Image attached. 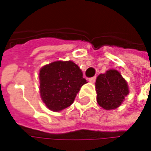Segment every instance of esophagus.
<instances>
[{
    "label": "esophagus",
    "instance_id": "34e87169",
    "mask_svg": "<svg viewBox=\"0 0 151 151\" xmlns=\"http://www.w3.org/2000/svg\"><path fill=\"white\" fill-rule=\"evenodd\" d=\"M95 80H96V77H93V78H89V82H91V83H94Z\"/></svg>",
    "mask_w": 151,
    "mask_h": 151
}]
</instances>
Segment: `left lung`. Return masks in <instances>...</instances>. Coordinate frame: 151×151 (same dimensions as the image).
I'll return each mask as SVG.
<instances>
[{"label": "left lung", "mask_w": 151, "mask_h": 151, "mask_svg": "<svg viewBox=\"0 0 151 151\" xmlns=\"http://www.w3.org/2000/svg\"><path fill=\"white\" fill-rule=\"evenodd\" d=\"M95 88L97 102L106 110L117 108L129 94L127 81L116 70H108L98 76Z\"/></svg>", "instance_id": "obj_1"}]
</instances>
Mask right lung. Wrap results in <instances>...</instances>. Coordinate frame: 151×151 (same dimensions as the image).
<instances>
[{
	"label": "right lung",
	"mask_w": 151,
	"mask_h": 151,
	"mask_svg": "<svg viewBox=\"0 0 151 151\" xmlns=\"http://www.w3.org/2000/svg\"><path fill=\"white\" fill-rule=\"evenodd\" d=\"M40 94L46 106L54 112L72 105L81 86L87 83L73 61H56L40 69Z\"/></svg>",
	"instance_id": "1"
}]
</instances>
